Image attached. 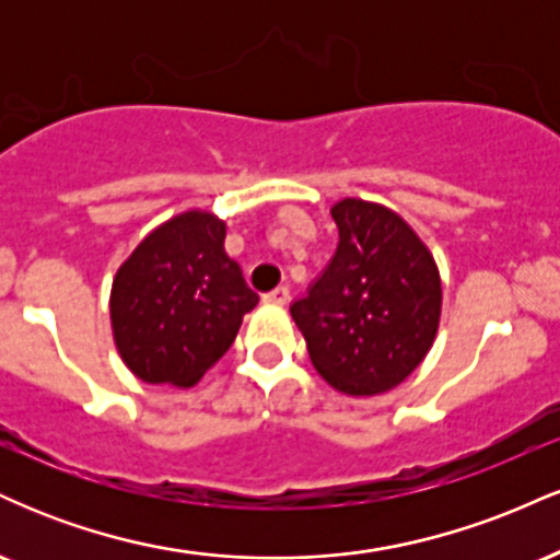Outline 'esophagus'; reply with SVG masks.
<instances>
[{
	"mask_svg": "<svg viewBox=\"0 0 560 560\" xmlns=\"http://www.w3.org/2000/svg\"><path fill=\"white\" fill-rule=\"evenodd\" d=\"M262 300L271 302V305H284V302L289 300V289H287V287H276V289H271V292H268Z\"/></svg>",
	"mask_w": 560,
	"mask_h": 560,
	"instance_id": "obj_1",
	"label": "esophagus"
}]
</instances>
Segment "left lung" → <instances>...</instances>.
I'll return each mask as SVG.
<instances>
[{
	"mask_svg": "<svg viewBox=\"0 0 560 560\" xmlns=\"http://www.w3.org/2000/svg\"><path fill=\"white\" fill-rule=\"evenodd\" d=\"M331 218L337 249L289 311L334 389L376 395L427 358L440 326V271L416 231L382 205L342 199Z\"/></svg>",
	"mask_w": 560,
	"mask_h": 560,
	"instance_id": "1",
	"label": "left lung"
}]
</instances>
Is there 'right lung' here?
<instances>
[{"label": "right lung", "mask_w": 560, "mask_h": 560, "mask_svg": "<svg viewBox=\"0 0 560 560\" xmlns=\"http://www.w3.org/2000/svg\"><path fill=\"white\" fill-rule=\"evenodd\" d=\"M223 240L226 223L189 210L152 231L120 266L110 294L113 334L141 382L197 384L258 305Z\"/></svg>", "instance_id": "right-lung-1"}]
</instances>
